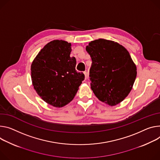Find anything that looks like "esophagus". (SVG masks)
<instances>
[{"label": "esophagus", "mask_w": 160, "mask_h": 160, "mask_svg": "<svg viewBox=\"0 0 160 160\" xmlns=\"http://www.w3.org/2000/svg\"><path fill=\"white\" fill-rule=\"evenodd\" d=\"M83 73H84V75H85V79L88 78V72H87V71H84V72H83Z\"/></svg>", "instance_id": "esophagus-1"}]
</instances>
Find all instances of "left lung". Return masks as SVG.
<instances>
[{"mask_svg":"<svg viewBox=\"0 0 160 160\" xmlns=\"http://www.w3.org/2000/svg\"><path fill=\"white\" fill-rule=\"evenodd\" d=\"M92 59L91 88L95 96L110 106L119 104L132 89L137 68L128 50L119 43L104 39L86 47Z\"/></svg>","mask_w":160,"mask_h":160,"instance_id":"1","label":"left lung"}]
</instances>
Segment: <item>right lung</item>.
Returning <instances> with one entry per match:
<instances>
[{"label":"right lung","mask_w":160,"mask_h":160,"mask_svg":"<svg viewBox=\"0 0 160 160\" xmlns=\"http://www.w3.org/2000/svg\"><path fill=\"white\" fill-rule=\"evenodd\" d=\"M71 43L54 40L41 50L31 65V78L38 94L47 103L62 107L75 96L85 78L70 57Z\"/></svg>","instance_id":"add662e5"}]
</instances>
